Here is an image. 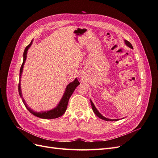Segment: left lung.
Here are the masks:
<instances>
[{"instance_id":"left-lung-1","label":"left lung","mask_w":158,"mask_h":158,"mask_svg":"<svg viewBox=\"0 0 158 158\" xmlns=\"http://www.w3.org/2000/svg\"><path fill=\"white\" fill-rule=\"evenodd\" d=\"M125 44L128 46V47H130V48H131V49H133V47H132V45H131V44L129 41H127V40H125ZM90 102H91V105H92V109H93V111L94 112V113L96 114V115L99 117V118H102V119H103V120H105V121H117V119H109V118H106L105 117H103V115H102L101 114V113H100L98 111V109L95 108V106H94V104L93 103V102H92V100H90Z\"/></svg>"}]
</instances>
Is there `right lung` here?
<instances>
[{
  "mask_svg": "<svg viewBox=\"0 0 158 158\" xmlns=\"http://www.w3.org/2000/svg\"><path fill=\"white\" fill-rule=\"evenodd\" d=\"M32 44V41H31L30 44L28 45L24 50V52H23V63L22 64L21 66V68H20V78L21 77V75H22V70H23V64H24L25 61L26 60V55H27V51L29 49V47ZM80 84V82H78V80L77 78H76L74 82L70 83L68 85L67 87L66 88L65 90V92L63 95V98H62L60 102H59V105L57 106L56 107H55V109L50 110V111H45V112H35L33 111L32 109H31L30 108L28 107L27 106V105L24 101V99L22 98V92H21V88H20V80L19 81V84H18V92H19V94H20V96L22 98V102L23 103V104L25 105V106L26 107V108L28 109V111H29L31 114H33V115H35L37 117H40L41 118H58L60 116L63 115V114L65 113L66 108H67V106H68V103H69V100L70 98V96L72 95V94H73L74 91L75 90L76 88L78 86V85Z\"/></svg>",
  "mask_w": 158,
  "mask_h": 158,
  "instance_id": "obj_1",
  "label": "right lung"
}]
</instances>
